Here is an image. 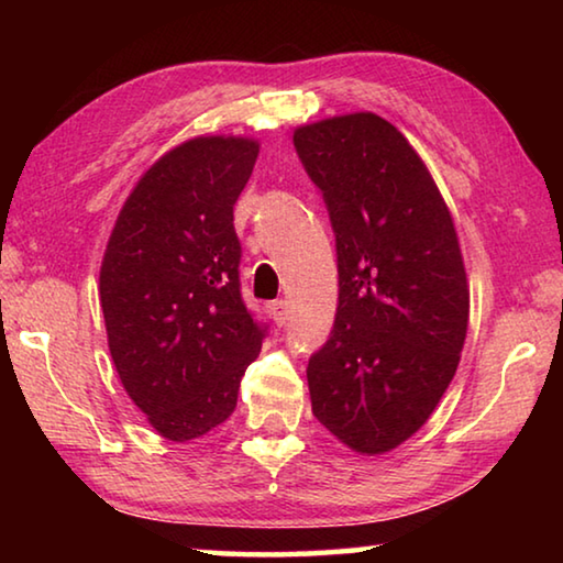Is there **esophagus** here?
<instances>
[{
    "label": "esophagus",
    "instance_id": "34e87169",
    "mask_svg": "<svg viewBox=\"0 0 563 563\" xmlns=\"http://www.w3.org/2000/svg\"><path fill=\"white\" fill-rule=\"evenodd\" d=\"M268 312L275 320V325H285V320H288V300H273L268 305Z\"/></svg>",
    "mask_w": 563,
    "mask_h": 563
}]
</instances>
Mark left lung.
<instances>
[{
  "mask_svg": "<svg viewBox=\"0 0 563 563\" xmlns=\"http://www.w3.org/2000/svg\"><path fill=\"white\" fill-rule=\"evenodd\" d=\"M338 247L330 340L308 362L312 415L357 454H385L434 412L470 322L460 238L424 161L373 111L292 133Z\"/></svg>",
  "mask_w": 563,
  "mask_h": 563,
  "instance_id": "8db88e82",
  "label": "left lung"
}]
</instances>
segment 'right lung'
<instances>
[{
	"instance_id": "add662e5",
	"label": "right lung",
	"mask_w": 563,
	"mask_h": 563,
	"mask_svg": "<svg viewBox=\"0 0 563 563\" xmlns=\"http://www.w3.org/2000/svg\"><path fill=\"white\" fill-rule=\"evenodd\" d=\"M261 144L196 136L151 166L123 203L99 273L111 360L148 424L196 440L233 415L265 328L241 298L233 206Z\"/></svg>"
}]
</instances>
